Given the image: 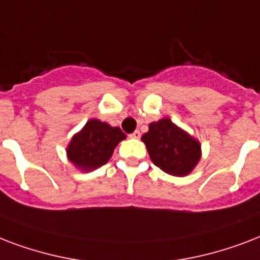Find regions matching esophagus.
Wrapping results in <instances>:
<instances>
[{"instance_id":"esophagus-1","label":"esophagus","mask_w":260,"mask_h":260,"mask_svg":"<svg viewBox=\"0 0 260 260\" xmlns=\"http://www.w3.org/2000/svg\"><path fill=\"white\" fill-rule=\"evenodd\" d=\"M141 137V133L140 130H136V132L133 133V134H130V138H136V140H138Z\"/></svg>"}]
</instances>
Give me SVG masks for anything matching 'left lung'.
Wrapping results in <instances>:
<instances>
[{
    "label": "left lung",
    "instance_id": "left-lung-1",
    "mask_svg": "<svg viewBox=\"0 0 260 260\" xmlns=\"http://www.w3.org/2000/svg\"><path fill=\"white\" fill-rule=\"evenodd\" d=\"M141 140L153 164L174 176L188 175L201 158V144L168 118L149 124Z\"/></svg>",
    "mask_w": 260,
    "mask_h": 260
}]
</instances>
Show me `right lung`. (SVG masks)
Instances as JSON below:
<instances>
[{
	"label": "right lung",
	"instance_id": "add662e5",
	"mask_svg": "<svg viewBox=\"0 0 260 260\" xmlns=\"http://www.w3.org/2000/svg\"><path fill=\"white\" fill-rule=\"evenodd\" d=\"M124 138L126 134L119 127L90 119L70 141L66 149L68 158L77 168L89 172L104 166L111 158L116 145Z\"/></svg>",
	"mask_w": 260,
	"mask_h": 260
}]
</instances>
